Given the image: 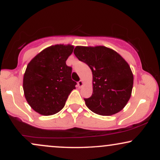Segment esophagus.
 <instances>
[{"label": "esophagus", "mask_w": 160, "mask_h": 160, "mask_svg": "<svg viewBox=\"0 0 160 160\" xmlns=\"http://www.w3.org/2000/svg\"><path fill=\"white\" fill-rule=\"evenodd\" d=\"M83 84H84V82L82 81V80H80V81H79L78 82V86L79 87H82V86H83Z\"/></svg>", "instance_id": "obj_1"}]
</instances>
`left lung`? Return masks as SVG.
I'll return each instance as SVG.
<instances>
[{
	"mask_svg": "<svg viewBox=\"0 0 160 160\" xmlns=\"http://www.w3.org/2000/svg\"><path fill=\"white\" fill-rule=\"evenodd\" d=\"M74 53L92 73V95L86 105L98 115L111 116L123 109L132 95L133 74L128 62L104 46H77Z\"/></svg>",
	"mask_w": 160,
	"mask_h": 160,
	"instance_id": "left-lung-1",
	"label": "left lung"
}]
</instances>
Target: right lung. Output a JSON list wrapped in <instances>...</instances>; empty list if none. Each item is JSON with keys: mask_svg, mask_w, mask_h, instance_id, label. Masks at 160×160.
<instances>
[{"mask_svg": "<svg viewBox=\"0 0 160 160\" xmlns=\"http://www.w3.org/2000/svg\"><path fill=\"white\" fill-rule=\"evenodd\" d=\"M74 48L71 44L50 46L28 64L23 77L24 95L37 113L49 116L59 112L76 89L77 82L71 78L72 68L66 65Z\"/></svg>", "mask_w": 160, "mask_h": 160, "instance_id": "1", "label": "right lung"}]
</instances>
